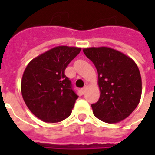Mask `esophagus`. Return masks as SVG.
Masks as SVG:
<instances>
[{
  "label": "esophagus",
  "mask_w": 155,
  "mask_h": 155,
  "mask_svg": "<svg viewBox=\"0 0 155 155\" xmlns=\"http://www.w3.org/2000/svg\"><path fill=\"white\" fill-rule=\"evenodd\" d=\"M86 90H87V86H84V88H82V89L81 90V93H82V94H84V93H85V91H86Z\"/></svg>",
  "instance_id": "34e87169"
}]
</instances>
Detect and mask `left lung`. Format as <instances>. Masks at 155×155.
<instances>
[{"label":"left lung","instance_id":"8db88e82","mask_svg":"<svg viewBox=\"0 0 155 155\" xmlns=\"http://www.w3.org/2000/svg\"><path fill=\"white\" fill-rule=\"evenodd\" d=\"M96 68L101 96L91 104L94 116L103 122L118 123L126 119L140 103L142 81L135 62L112 48L83 50Z\"/></svg>","mask_w":155,"mask_h":155}]
</instances>
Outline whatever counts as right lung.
<instances>
[{"mask_svg": "<svg viewBox=\"0 0 155 155\" xmlns=\"http://www.w3.org/2000/svg\"><path fill=\"white\" fill-rule=\"evenodd\" d=\"M81 48L61 45L34 58L22 75L21 91L26 106L46 123L70 116L78 95L64 70Z\"/></svg>", "mask_w": 155, "mask_h": 155, "instance_id": "obj_1", "label": "right lung"}]
</instances>
